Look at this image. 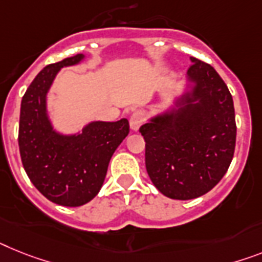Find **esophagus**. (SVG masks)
Instances as JSON below:
<instances>
[{
  "label": "esophagus",
  "mask_w": 262,
  "mask_h": 262,
  "mask_svg": "<svg viewBox=\"0 0 262 262\" xmlns=\"http://www.w3.org/2000/svg\"><path fill=\"white\" fill-rule=\"evenodd\" d=\"M144 121H145V116L142 112H140V111L133 112L130 116V118H129V125H130V127L133 129V130H137L138 127L144 124Z\"/></svg>",
  "instance_id": "obj_1"
}]
</instances>
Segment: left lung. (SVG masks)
<instances>
[{"label": "left lung", "mask_w": 262, "mask_h": 262, "mask_svg": "<svg viewBox=\"0 0 262 262\" xmlns=\"http://www.w3.org/2000/svg\"><path fill=\"white\" fill-rule=\"evenodd\" d=\"M192 93L172 114L140 127L145 140V165L164 195L192 200L223 179L236 148V117L229 89L209 63L190 57Z\"/></svg>", "instance_id": "left-lung-1"}]
</instances>
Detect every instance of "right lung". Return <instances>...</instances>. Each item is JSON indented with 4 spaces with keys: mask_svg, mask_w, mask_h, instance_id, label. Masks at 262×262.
<instances>
[{
    "mask_svg": "<svg viewBox=\"0 0 262 262\" xmlns=\"http://www.w3.org/2000/svg\"><path fill=\"white\" fill-rule=\"evenodd\" d=\"M82 54L43 68L21 101L18 146L26 174L49 201L81 206L100 192L114 150L129 133L126 118L92 122L77 136H61L46 117V93L58 70L78 63Z\"/></svg>",
    "mask_w": 262,
    "mask_h": 262,
    "instance_id": "obj_1",
    "label": "right lung"
}]
</instances>
